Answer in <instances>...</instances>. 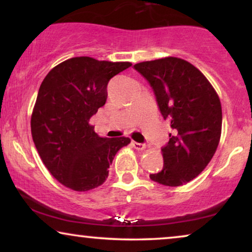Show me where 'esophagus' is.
Listing matches in <instances>:
<instances>
[{
  "label": "esophagus",
  "mask_w": 252,
  "mask_h": 252,
  "mask_svg": "<svg viewBox=\"0 0 252 252\" xmlns=\"http://www.w3.org/2000/svg\"><path fill=\"white\" fill-rule=\"evenodd\" d=\"M132 146L134 147V149H136V150H144V149H146V144L137 143V142H135V141H133Z\"/></svg>",
  "instance_id": "34e87169"
}]
</instances>
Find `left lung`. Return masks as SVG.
Returning <instances> with one entry per match:
<instances>
[{
	"label": "left lung",
	"mask_w": 252,
	"mask_h": 252,
	"mask_svg": "<svg viewBox=\"0 0 252 252\" xmlns=\"http://www.w3.org/2000/svg\"><path fill=\"white\" fill-rule=\"evenodd\" d=\"M134 68L154 89L173 133L161 149L164 166L150 179L168 187L191 181L208 166L221 136V103L204 74L178 57L141 62Z\"/></svg>",
	"instance_id": "8db88e82"
}]
</instances>
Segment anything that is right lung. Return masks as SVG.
Wrapping results in <instances>:
<instances>
[{
    "instance_id": "add662e5",
    "label": "right lung",
    "mask_w": 252,
    "mask_h": 252,
    "mask_svg": "<svg viewBox=\"0 0 252 252\" xmlns=\"http://www.w3.org/2000/svg\"><path fill=\"white\" fill-rule=\"evenodd\" d=\"M132 63L82 56L62 62L43 79L31 132L43 164L65 187L88 191L104 184L128 137H99L89 119L105 104L106 86Z\"/></svg>"
}]
</instances>
